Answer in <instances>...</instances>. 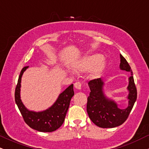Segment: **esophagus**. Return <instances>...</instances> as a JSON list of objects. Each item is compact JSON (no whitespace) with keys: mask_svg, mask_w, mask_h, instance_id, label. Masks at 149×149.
Segmentation results:
<instances>
[{"mask_svg":"<svg viewBox=\"0 0 149 149\" xmlns=\"http://www.w3.org/2000/svg\"><path fill=\"white\" fill-rule=\"evenodd\" d=\"M81 83L80 82H76V83H74V87L77 90H80L81 89Z\"/></svg>","mask_w":149,"mask_h":149,"instance_id":"34e87169","label":"esophagus"}]
</instances>
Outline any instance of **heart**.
Listing matches in <instances>:
<instances>
[{"label": "heart", "instance_id": "1", "mask_svg": "<svg viewBox=\"0 0 149 149\" xmlns=\"http://www.w3.org/2000/svg\"><path fill=\"white\" fill-rule=\"evenodd\" d=\"M105 67V61L100 54H92L84 57L80 61L78 69L83 72L92 71L93 76L100 75Z\"/></svg>", "mask_w": 149, "mask_h": 149}]
</instances>
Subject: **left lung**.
<instances>
[{"label": "left lung", "mask_w": 149, "mask_h": 149, "mask_svg": "<svg viewBox=\"0 0 149 149\" xmlns=\"http://www.w3.org/2000/svg\"><path fill=\"white\" fill-rule=\"evenodd\" d=\"M120 69L131 73L127 86L129 94L127 96L128 106L126 109H119L115 101L106 96L103 90L104 83L101 78L92 80L88 83L90 92L88 97L87 112L92 122L102 128L115 127L123 123L129 116L137 97L130 66L122 54H120Z\"/></svg>", "instance_id": "left-lung-1"}]
</instances>
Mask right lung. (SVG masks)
Here are the masks:
<instances>
[{
  "label": "right lung",
  "mask_w": 149,
  "mask_h": 149,
  "mask_svg": "<svg viewBox=\"0 0 149 149\" xmlns=\"http://www.w3.org/2000/svg\"><path fill=\"white\" fill-rule=\"evenodd\" d=\"M28 67L29 66L24 67L19 76L17 85L15 89V102L19 109V111L21 112L25 123L30 127L42 132L55 131L61 127L64 121L69 107L70 102L74 95L73 85H69L64 91L61 92L53 105L46 110L39 112L29 111L22 103L20 97L22 77Z\"/></svg>",
  "instance_id": "right-lung-1"
}]
</instances>
